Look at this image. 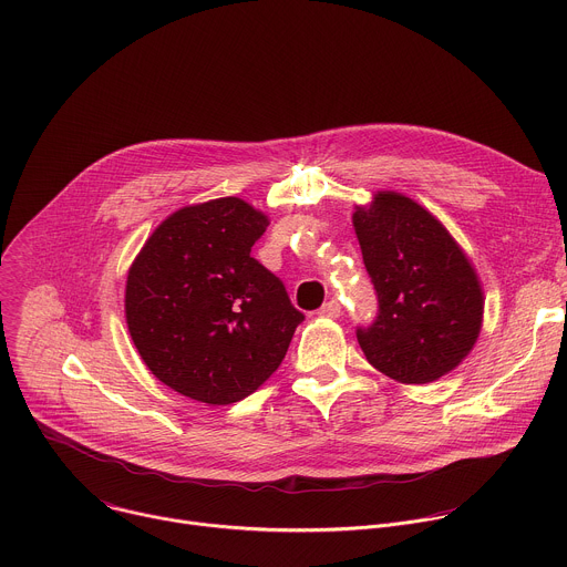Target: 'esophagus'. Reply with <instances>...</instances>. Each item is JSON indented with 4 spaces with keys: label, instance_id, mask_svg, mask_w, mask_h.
<instances>
[{
    "label": "esophagus",
    "instance_id": "obj_1",
    "mask_svg": "<svg viewBox=\"0 0 567 567\" xmlns=\"http://www.w3.org/2000/svg\"><path fill=\"white\" fill-rule=\"evenodd\" d=\"M340 311H342L340 302L338 300H329V302L322 305V309L318 313H320V318H338Z\"/></svg>",
    "mask_w": 567,
    "mask_h": 567
}]
</instances>
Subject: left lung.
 Here are the masks:
<instances>
[{"mask_svg":"<svg viewBox=\"0 0 567 567\" xmlns=\"http://www.w3.org/2000/svg\"><path fill=\"white\" fill-rule=\"evenodd\" d=\"M353 229L378 293V318L358 329L367 360L402 384L457 369L484 322L480 276L451 231L400 192L355 205Z\"/></svg>","mask_w":567,"mask_h":567,"instance_id":"8db88e82","label":"left lung"}]
</instances>
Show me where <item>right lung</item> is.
I'll return each instance as SVG.
<instances>
[{"label": "right lung", "instance_id": "right-lung-1", "mask_svg": "<svg viewBox=\"0 0 567 567\" xmlns=\"http://www.w3.org/2000/svg\"><path fill=\"white\" fill-rule=\"evenodd\" d=\"M267 225V214L243 198H214L169 214L134 258L127 331L152 375L176 393L234 404L285 360L305 316L251 258Z\"/></svg>", "mask_w": 567, "mask_h": 567}]
</instances>
